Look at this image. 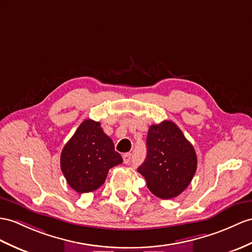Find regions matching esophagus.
Returning <instances> with one entry per match:
<instances>
[{
    "label": "esophagus",
    "instance_id": "34e87169",
    "mask_svg": "<svg viewBox=\"0 0 252 252\" xmlns=\"http://www.w3.org/2000/svg\"><path fill=\"white\" fill-rule=\"evenodd\" d=\"M123 160H124L125 163H129L131 160L130 153H125V154H123Z\"/></svg>",
    "mask_w": 252,
    "mask_h": 252
}]
</instances>
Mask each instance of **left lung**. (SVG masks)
I'll use <instances>...</instances> for the list:
<instances>
[{"label":"left lung","instance_id":"8db88e82","mask_svg":"<svg viewBox=\"0 0 252 252\" xmlns=\"http://www.w3.org/2000/svg\"><path fill=\"white\" fill-rule=\"evenodd\" d=\"M147 154L138 172L156 197H177L191 182L197 170V154L192 144L173 122L152 125L146 139Z\"/></svg>","mask_w":252,"mask_h":252}]
</instances>
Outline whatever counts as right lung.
I'll return each mask as SVG.
<instances>
[{"mask_svg": "<svg viewBox=\"0 0 252 252\" xmlns=\"http://www.w3.org/2000/svg\"><path fill=\"white\" fill-rule=\"evenodd\" d=\"M123 162L113 141L99 122H82L61 154V169L67 184L79 193L94 191L105 183L109 170Z\"/></svg>", "mask_w": 252, "mask_h": 252, "instance_id": "right-lung-1", "label": "right lung"}]
</instances>
